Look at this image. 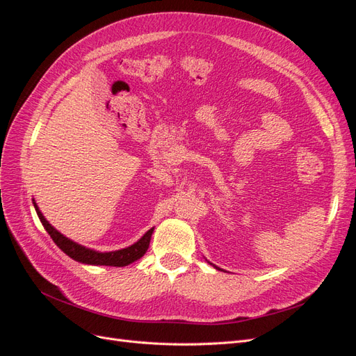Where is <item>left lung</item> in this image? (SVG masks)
<instances>
[{"label": "left lung", "mask_w": 356, "mask_h": 356, "mask_svg": "<svg viewBox=\"0 0 356 356\" xmlns=\"http://www.w3.org/2000/svg\"><path fill=\"white\" fill-rule=\"evenodd\" d=\"M215 267H217V266H215ZM217 268H218V267H217Z\"/></svg>", "instance_id": "left-lung-1"}]
</instances>
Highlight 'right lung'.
Wrapping results in <instances>:
<instances>
[{
	"label": "right lung",
	"mask_w": 356,
	"mask_h": 356,
	"mask_svg": "<svg viewBox=\"0 0 356 356\" xmlns=\"http://www.w3.org/2000/svg\"><path fill=\"white\" fill-rule=\"evenodd\" d=\"M32 202H34V200H32ZM34 208L37 211V215H38L41 224L44 225V229L50 234V238L53 239V242H55L68 257H71L72 260L84 263V264L113 266V267H123V266L131 264V263L139 260V258H141L147 252L148 246H149V241H152L153 230H154V227L149 229L138 242H135L134 245L127 246V248H123V250L111 251V252H99V251L90 250V248H86L83 245H79L77 242H72L71 239H68L67 236H63L62 233H59L44 218V215L41 213V211L38 209L35 202H34Z\"/></svg>",
	"instance_id": "1"
}]
</instances>
